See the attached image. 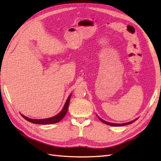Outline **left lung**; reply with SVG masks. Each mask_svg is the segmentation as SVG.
<instances>
[{
  "instance_id": "obj_1",
  "label": "left lung",
  "mask_w": 161,
  "mask_h": 161,
  "mask_svg": "<svg viewBox=\"0 0 161 161\" xmlns=\"http://www.w3.org/2000/svg\"><path fill=\"white\" fill-rule=\"evenodd\" d=\"M97 117H98V116H97ZM98 118L100 119V120H101L102 122H104V124H106V125H110V126H125V125H129V124H131L132 122H135L136 120H137V119H138V118H137V119H134V120H132V121H131V122H126V123H123V124H115V123H111V122H106V121H104V119H101L100 117H98Z\"/></svg>"
}]
</instances>
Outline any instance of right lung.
<instances>
[{"mask_svg":"<svg viewBox=\"0 0 161 161\" xmlns=\"http://www.w3.org/2000/svg\"><path fill=\"white\" fill-rule=\"evenodd\" d=\"M70 97L71 95H69V97H68L67 100L65 103L64 107L63 108L62 110L59 113V114H57V115L54 116V117L52 118H46V119H31L29 118L26 116L23 115L22 114H20L22 115V117L25 119L26 120H28V122H30L32 123H34V124H39V125H49V124H54V123H57L58 122H59L64 118V117L66 115V113L68 111V105H69V102L70 100Z\"/></svg>","mask_w":161,"mask_h":161,"instance_id":"1","label":"right lung"}]
</instances>
